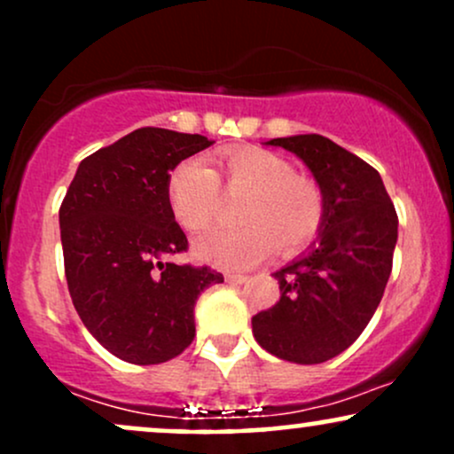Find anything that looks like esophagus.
<instances>
[{
    "label": "esophagus",
    "mask_w": 454,
    "mask_h": 454,
    "mask_svg": "<svg viewBox=\"0 0 454 454\" xmlns=\"http://www.w3.org/2000/svg\"><path fill=\"white\" fill-rule=\"evenodd\" d=\"M226 281H231V284H245V281H247V275L226 273Z\"/></svg>",
    "instance_id": "1"
}]
</instances>
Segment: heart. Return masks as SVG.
I'll return each mask as SVG.
<instances>
[{
	"instance_id": "heart-1",
	"label": "heart",
	"mask_w": 454,
	"mask_h": 454,
	"mask_svg": "<svg viewBox=\"0 0 454 454\" xmlns=\"http://www.w3.org/2000/svg\"><path fill=\"white\" fill-rule=\"evenodd\" d=\"M245 196L234 231H215L194 243V256L226 270L256 267L275 245L294 252L316 237L325 222V196L311 179L267 149H239L217 160V170L187 160L168 176L166 198L175 222L187 232L209 228L220 211L222 190Z\"/></svg>"
}]
</instances>
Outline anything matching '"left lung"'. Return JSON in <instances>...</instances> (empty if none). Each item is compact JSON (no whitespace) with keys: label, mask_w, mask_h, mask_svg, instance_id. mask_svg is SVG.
Listing matches in <instances>:
<instances>
[{"label":"left lung","mask_w":454,"mask_h":454,"mask_svg":"<svg viewBox=\"0 0 454 454\" xmlns=\"http://www.w3.org/2000/svg\"><path fill=\"white\" fill-rule=\"evenodd\" d=\"M311 170L325 196L316 243L279 269V301L252 317L254 337L284 361L317 364L350 348L376 314L393 269L397 213L382 176L320 134L273 138Z\"/></svg>","instance_id":"1"}]
</instances>
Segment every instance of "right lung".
Returning a JSON list of instances; mask_svg holds the SVG:
<instances>
[{"label": "right lung", "instance_id": "1", "mask_svg": "<svg viewBox=\"0 0 454 454\" xmlns=\"http://www.w3.org/2000/svg\"><path fill=\"white\" fill-rule=\"evenodd\" d=\"M213 140L140 128L78 164L59 209L67 290L87 331L117 358L158 364L194 340V305L223 275L168 262L187 237L170 213L168 173Z\"/></svg>", "mask_w": 454, "mask_h": 454}]
</instances>
